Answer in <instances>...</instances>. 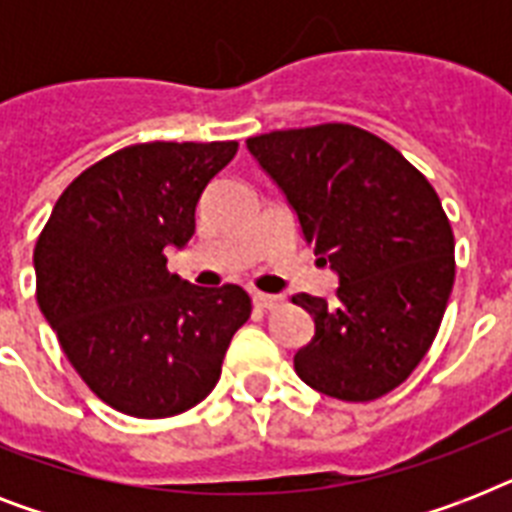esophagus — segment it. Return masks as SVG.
<instances>
[{
  "instance_id": "esophagus-1",
  "label": "esophagus",
  "mask_w": 512,
  "mask_h": 512,
  "mask_svg": "<svg viewBox=\"0 0 512 512\" xmlns=\"http://www.w3.org/2000/svg\"><path fill=\"white\" fill-rule=\"evenodd\" d=\"M252 303L255 308H263V311H273V308H279L281 297L279 295H265V292H255L252 295Z\"/></svg>"
}]
</instances>
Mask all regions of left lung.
I'll list each match as a JSON object with an SVG mask.
<instances>
[{
	"instance_id": "1",
	"label": "left lung",
	"mask_w": 512,
	"mask_h": 512,
	"mask_svg": "<svg viewBox=\"0 0 512 512\" xmlns=\"http://www.w3.org/2000/svg\"><path fill=\"white\" fill-rule=\"evenodd\" d=\"M247 148L340 279L335 305L292 297L316 324L295 353L297 377L340 401L385 396L425 358L452 295L454 233L438 193L353 124L276 130Z\"/></svg>"
}]
</instances>
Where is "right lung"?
<instances>
[{
	"label": "right lung",
	"mask_w": 512,
	"mask_h": 512,
	"mask_svg": "<svg viewBox=\"0 0 512 512\" xmlns=\"http://www.w3.org/2000/svg\"><path fill=\"white\" fill-rule=\"evenodd\" d=\"M236 148H122L60 193L36 239V303L87 388L116 412L159 420L204 401L252 313L241 287L188 284L164 257L188 244L201 191Z\"/></svg>",
	"instance_id": "add662e5"
}]
</instances>
